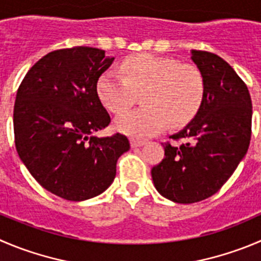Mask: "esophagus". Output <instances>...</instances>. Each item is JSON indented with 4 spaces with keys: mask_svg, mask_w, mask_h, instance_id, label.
<instances>
[{
    "mask_svg": "<svg viewBox=\"0 0 261 261\" xmlns=\"http://www.w3.org/2000/svg\"><path fill=\"white\" fill-rule=\"evenodd\" d=\"M145 141H141V140H136V138H133L132 141H130V145H132L133 148L136 147H141V146L145 145Z\"/></svg>",
    "mask_w": 261,
    "mask_h": 261,
    "instance_id": "obj_1",
    "label": "esophagus"
}]
</instances>
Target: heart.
I'll list each match as a JSON object with an SVG mask.
<instances>
[{"mask_svg":"<svg viewBox=\"0 0 261 261\" xmlns=\"http://www.w3.org/2000/svg\"><path fill=\"white\" fill-rule=\"evenodd\" d=\"M124 75L114 69L102 71L96 82L97 97L109 111L121 114L133 103L135 92L143 91L145 105L116 119L125 135L143 138L160 133L166 124L182 125L200 110L205 81L196 66L152 54L129 56L121 64Z\"/></svg>","mask_w":261,"mask_h":261,"instance_id":"b5f03b06","label":"heart"}]
</instances>
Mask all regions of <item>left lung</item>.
<instances>
[{
    "label": "left lung",
    "instance_id": "1",
    "mask_svg": "<svg viewBox=\"0 0 261 261\" xmlns=\"http://www.w3.org/2000/svg\"><path fill=\"white\" fill-rule=\"evenodd\" d=\"M205 81V96L195 118L166 142L165 158L151 169L161 196L178 203L210 197L229 179L251 140L252 103L247 86L218 55L191 51Z\"/></svg>",
    "mask_w": 261,
    "mask_h": 261
}]
</instances>
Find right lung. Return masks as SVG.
<instances>
[{
    "instance_id": "add662e5",
    "label": "right lung",
    "mask_w": 261,
    "mask_h": 261,
    "mask_svg": "<svg viewBox=\"0 0 261 261\" xmlns=\"http://www.w3.org/2000/svg\"><path fill=\"white\" fill-rule=\"evenodd\" d=\"M113 61L93 47L56 49L29 69L17 89L19 158L42 187L65 200H88L108 190L116 161L130 148L120 133L95 135L110 124L96 82Z\"/></svg>"
}]
</instances>
